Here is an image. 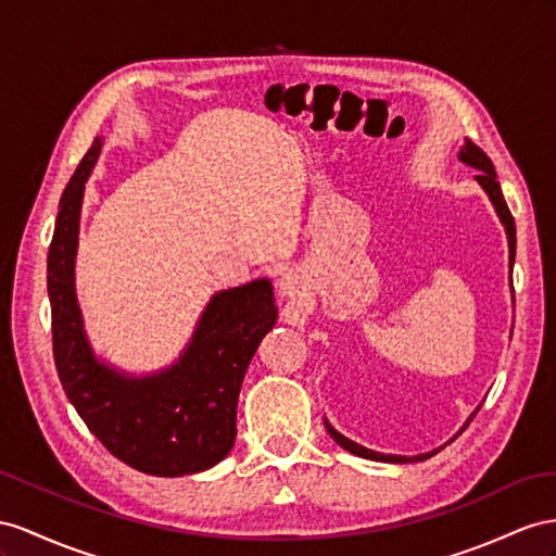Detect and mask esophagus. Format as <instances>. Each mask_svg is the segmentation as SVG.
<instances>
[{"label": "esophagus", "mask_w": 556, "mask_h": 556, "mask_svg": "<svg viewBox=\"0 0 556 556\" xmlns=\"http://www.w3.org/2000/svg\"><path fill=\"white\" fill-rule=\"evenodd\" d=\"M277 291L281 298H289V301H295V298H301L305 293V281L303 277L295 273V269H289V273H283L277 281Z\"/></svg>", "instance_id": "obj_1"}]
</instances>
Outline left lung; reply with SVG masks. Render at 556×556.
I'll return each instance as SVG.
<instances>
[{"label": "left lung", "mask_w": 556, "mask_h": 556, "mask_svg": "<svg viewBox=\"0 0 556 556\" xmlns=\"http://www.w3.org/2000/svg\"><path fill=\"white\" fill-rule=\"evenodd\" d=\"M458 160H460L463 164H467V166H472V168L479 170V174L475 176V180L481 185V190L489 194L491 204H493V208H495V213H497V218H501V223H503V227H505L507 247H509V275H511V267H515V253H517V227H515V218H511V213H509V208H507V204H505V197H503V190H501V182H497L493 162L489 160L486 152H483L479 146H475V142L467 140V138H465L463 148H460V152H458ZM509 283H511V281H509ZM479 408H481V404L477 406V410H479ZM477 410H475L472 416L467 418V422L460 427V432L469 425V420H472V418L477 416ZM324 427H326V432H329V434L333 437V441H336L338 446H343V448L350 451L352 455H359V458L378 460V463H418V460L432 458L434 453H439L441 448H444V446H439V448H434V451H430V453H418V455H392V453H380V451H374V448H366V446L357 444V441L348 439L345 434H340V432L336 430V427H333L329 420H326V418H324ZM460 432H458V434H460ZM453 439H455V437H453ZM453 439H451V441H453Z\"/></svg>", "instance_id": "obj_1"}]
</instances>
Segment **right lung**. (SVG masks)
Here are the masks:
<instances>
[{
    "mask_svg": "<svg viewBox=\"0 0 556 556\" xmlns=\"http://www.w3.org/2000/svg\"><path fill=\"white\" fill-rule=\"evenodd\" d=\"M96 138L61 197L49 247L53 359L70 404L103 446L138 472L197 475L235 446L237 400L261 340L277 324L273 281L253 279L211 295L174 364L126 374L93 352L75 291L84 185L101 154Z\"/></svg>",
    "mask_w": 556,
    "mask_h": 556,
    "instance_id": "right-lung-1",
    "label": "right lung"
}]
</instances>
